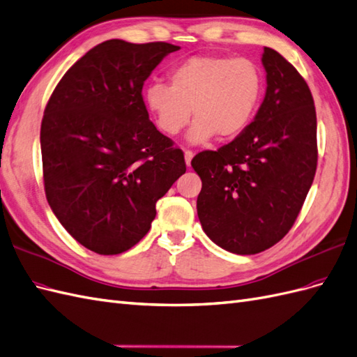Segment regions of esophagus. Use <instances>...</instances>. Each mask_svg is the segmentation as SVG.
<instances>
[{"instance_id": "obj_1", "label": "esophagus", "mask_w": 357, "mask_h": 357, "mask_svg": "<svg viewBox=\"0 0 357 357\" xmlns=\"http://www.w3.org/2000/svg\"><path fill=\"white\" fill-rule=\"evenodd\" d=\"M192 158H194V151L185 150V160H186V165H188V167L190 165V160H192Z\"/></svg>"}]
</instances>
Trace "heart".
<instances>
[{
    "mask_svg": "<svg viewBox=\"0 0 357 357\" xmlns=\"http://www.w3.org/2000/svg\"><path fill=\"white\" fill-rule=\"evenodd\" d=\"M261 69L245 56L195 55L169 72V85L155 82L144 93L158 128L169 137L190 120L192 142L234 138L252 120L261 100Z\"/></svg>",
    "mask_w": 357,
    "mask_h": 357,
    "instance_id": "heart-1",
    "label": "heart"
}]
</instances>
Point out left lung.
<instances>
[{"label": "left lung", "mask_w": 357, "mask_h": 357, "mask_svg": "<svg viewBox=\"0 0 357 357\" xmlns=\"http://www.w3.org/2000/svg\"><path fill=\"white\" fill-rule=\"evenodd\" d=\"M261 60L267 90L254 121L234 141L190 162L202 181V229L238 255L263 252L291 229L319 158L310 86L272 47H264Z\"/></svg>", "instance_id": "8db88e82"}]
</instances>
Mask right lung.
<instances>
[{
	"label": "right lung",
	"instance_id": "right-lung-1",
	"mask_svg": "<svg viewBox=\"0 0 357 357\" xmlns=\"http://www.w3.org/2000/svg\"><path fill=\"white\" fill-rule=\"evenodd\" d=\"M180 47L112 38L56 84L40 146L46 199L76 242L100 255L126 252L149 233L156 202L186 172L183 151L149 119L142 85Z\"/></svg>",
	"mask_w": 357,
	"mask_h": 357
}]
</instances>
